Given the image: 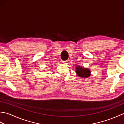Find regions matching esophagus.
<instances>
[{
    "label": "esophagus",
    "instance_id": "obj_1",
    "mask_svg": "<svg viewBox=\"0 0 124 124\" xmlns=\"http://www.w3.org/2000/svg\"><path fill=\"white\" fill-rule=\"evenodd\" d=\"M63 63L65 64H68V61H63Z\"/></svg>",
    "mask_w": 124,
    "mask_h": 124
}]
</instances>
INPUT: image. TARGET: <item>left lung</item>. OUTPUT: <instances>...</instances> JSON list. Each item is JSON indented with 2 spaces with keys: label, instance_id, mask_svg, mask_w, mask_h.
<instances>
[{
  "label": "left lung",
  "instance_id": "obj_1",
  "mask_svg": "<svg viewBox=\"0 0 124 124\" xmlns=\"http://www.w3.org/2000/svg\"><path fill=\"white\" fill-rule=\"evenodd\" d=\"M76 74L81 78H88L91 75V70L88 68H83L81 66L77 65L76 67Z\"/></svg>",
  "mask_w": 124,
  "mask_h": 124
}]
</instances>
